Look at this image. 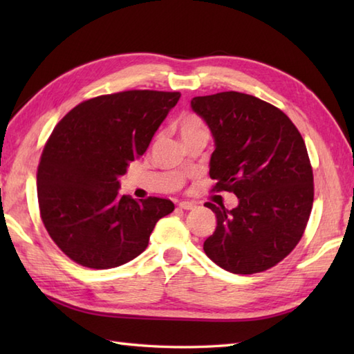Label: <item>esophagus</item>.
Masks as SVG:
<instances>
[{
	"instance_id": "esophagus-1",
	"label": "esophagus",
	"mask_w": 354,
	"mask_h": 354,
	"mask_svg": "<svg viewBox=\"0 0 354 354\" xmlns=\"http://www.w3.org/2000/svg\"><path fill=\"white\" fill-rule=\"evenodd\" d=\"M178 205H179V208H183V209L196 208V204H194V202H189V201H181Z\"/></svg>"
}]
</instances>
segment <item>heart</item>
I'll return each instance as SVG.
<instances>
[{
  "mask_svg": "<svg viewBox=\"0 0 354 354\" xmlns=\"http://www.w3.org/2000/svg\"><path fill=\"white\" fill-rule=\"evenodd\" d=\"M178 127L183 140L198 133H207L204 122H202L201 117H198L196 114H192V112H185V114L181 115V118L178 120Z\"/></svg>",
  "mask_w": 354,
  "mask_h": 354,
  "instance_id": "obj_1",
  "label": "heart"
}]
</instances>
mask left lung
I'll use <instances>...</instances> for the list:
<instances>
[{"instance_id":"1","label":"left lung","mask_w":354,"mask_h":354,"mask_svg":"<svg viewBox=\"0 0 354 354\" xmlns=\"http://www.w3.org/2000/svg\"><path fill=\"white\" fill-rule=\"evenodd\" d=\"M192 109L214 138L213 190L239 198L232 209L205 204L217 227L204 251L228 272H263L290 254L309 221L313 171L304 140L283 111L250 94L194 97Z\"/></svg>"}]
</instances>
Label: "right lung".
<instances>
[{
    "instance_id": "1",
    "label": "right lung",
    "mask_w": 354,
    "mask_h": 354,
    "mask_svg": "<svg viewBox=\"0 0 354 354\" xmlns=\"http://www.w3.org/2000/svg\"><path fill=\"white\" fill-rule=\"evenodd\" d=\"M179 93L133 89L99 95L71 109L44 147L37 167L42 222L79 265L111 269L146 250L169 199L120 194L118 178L146 152Z\"/></svg>"
}]
</instances>
